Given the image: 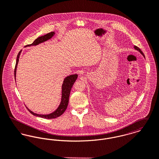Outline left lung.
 Here are the masks:
<instances>
[{"instance_id":"obj_1","label":"left lung","mask_w":159,"mask_h":159,"mask_svg":"<svg viewBox=\"0 0 159 159\" xmlns=\"http://www.w3.org/2000/svg\"><path fill=\"white\" fill-rule=\"evenodd\" d=\"M134 48H135V49H136V50H137V51H139V52H140V53H141V54H142V55H143V57H144V58H145V57H144V54H143V52H142V51H141V49H140V48H138V47H137V46H134Z\"/></svg>"}]
</instances>
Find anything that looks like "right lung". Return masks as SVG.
Wrapping results in <instances>:
<instances>
[{
  "mask_svg": "<svg viewBox=\"0 0 159 159\" xmlns=\"http://www.w3.org/2000/svg\"><path fill=\"white\" fill-rule=\"evenodd\" d=\"M54 34H55L54 32H50V33H49V34H48L45 35L39 36V37H38V38L36 39L32 44H28L26 46H31L38 45L39 43H43V42L51 39L53 36ZM20 52H21V51H19V52L18 53V56H17L16 63V65H15V79H16V68H17V65H18V61H19V55L20 54ZM77 76H78L77 74H72V75H70L66 77L64 79L63 84L62 85L61 101L60 106H58L57 109L55 111H53V113H52L51 114H49V115H39V114H36V113H34L33 111H32L30 110H29L27 107V110L30 111V113H32L34 116L41 117V118H45V119H53V118H56L61 116L65 111L66 109L67 108V107L68 105V102H69V98H70V94L71 88L74 85V83L75 82V80L77 78Z\"/></svg>",
  "mask_w": 159,
  "mask_h": 159,
  "instance_id": "obj_1",
  "label": "right lung"
}]
</instances>
